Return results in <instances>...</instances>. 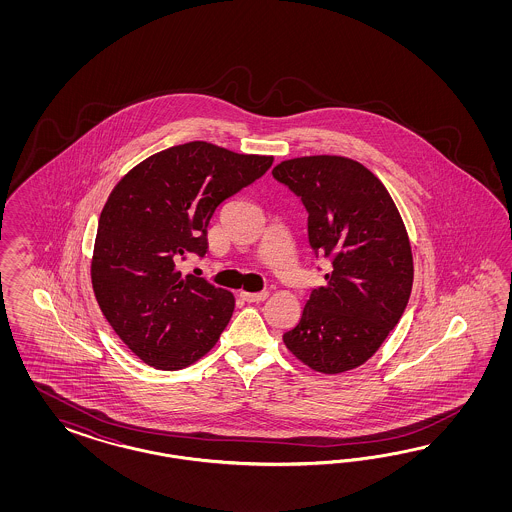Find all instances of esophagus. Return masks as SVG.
I'll return each instance as SVG.
<instances>
[{
  "label": "esophagus",
  "mask_w": 512,
  "mask_h": 512,
  "mask_svg": "<svg viewBox=\"0 0 512 512\" xmlns=\"http://www.w3.org/2000/svg\"><path fill=\"white\" fill-rule=\"evenodd\" d=\"M240 296H242V300H246V302H263V300H266V296H268V293L266 291H261V293H240Z\"/></svg>",
  "instance_id": "esophagus-1"
}]
</instances>
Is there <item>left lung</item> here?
Returning <instances> with one entry per match:
<instances>
[{
  "label": "left lung",
  "mask_w": 512,
  "mask_h": 512,
  "mask_svg": "<svg viewBox=\"0 0 512 512\" xmlns=\"http://www.w3.org/2000/svg\"><path fill=\"white\" fill-rule=\"evenodd\" d=\"M272 174L302 199L311 249L332 264L283 343L315 372L355 370L409 302L413 253L402 216L381 180L349 157H295Z\"/></svg>",
  "instance_id": "left-lung-1"
}]
</instances>
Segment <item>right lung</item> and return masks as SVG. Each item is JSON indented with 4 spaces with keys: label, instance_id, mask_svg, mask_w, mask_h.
<instances>
[{
    "label": "right lung",
    "instance_id": "right-lung-1",
    "mask_svg": "<svg viewBox=\"0 0 512 512\" xmlns=\"http://www.w3.org/2000/svg\"><path fill=\"white\" fill-rule=\"evenodd\" d=\"M272 161L193 140L150 155L112 189L93 246V293L142 362L167 372L187 368L229 325L233 293L176 266L189 253L204 257L217 206Z\"/></svg>",
    "mask_w": 512,
    "mask_h": 512
}]
</instances>
